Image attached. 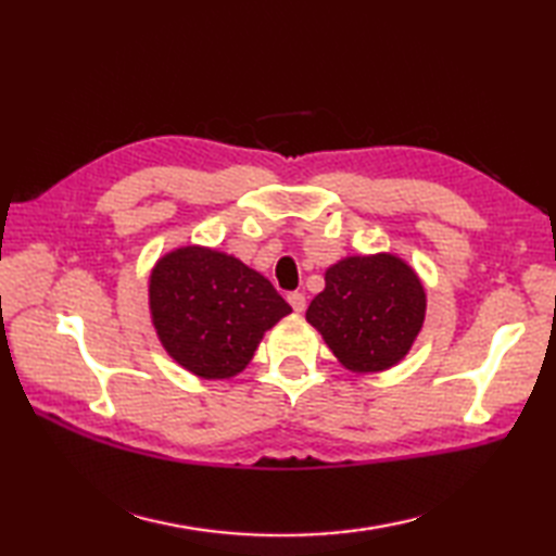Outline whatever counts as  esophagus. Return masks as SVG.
Returning <instances> with one entry per match:
<instances>
[{
    "mask_svg": "<svg viewBox=\"0 0 556 556\" xmlns=\"http://www.w3.org/2000/svg\"><path fill=\"white\" fill-rule=\"evenodd\" d=\"M287 299L291 303V308L296 311V313H303L305 308H308V301H305V293L303 291H291Z\"/></svg>",
    "mask_w": 556,
    "mask_h": 556,
    "instance_id": "esophagus-1",
    "label": "esophagus"
}]
</instances>
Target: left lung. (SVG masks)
<instances>
[{"mask_svg": "<svg viewBox=\"0 0 556 556\" xmlns=\"http://www.w3.org/2000/svg\"><path fill=\"white\" fill-rule=\"evenodd\" d=\"M308 320L353 372H377L406 356L425 320V289L396 255H353L325 271Z\"/></svg>", "mask_w": 556, "mask_h": 556, "instance_id": "obj_1", "label": "left lung"}]
</instances>
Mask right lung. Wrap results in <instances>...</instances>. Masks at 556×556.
I'll return each instance as SVG.
<instances>
[{
  "label": "right lung",
  "instance_id": "obj_1",
  "mask_svg": "<svg viewBox=\"0 0 556 556\" xmlns=\"http://www.w3.org/2000/svg\"><path fill=\"white\" fill-rule=\"evenodd\" d=\"M150 313L176 363L205 380H227L251 363L291 305L233 255L186 245L152 269Z\"/></svg>",
  "mask_w": 556,
  "mask_h": 556
}]
</instances>
